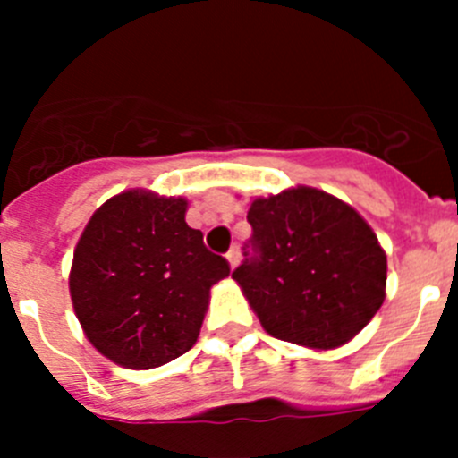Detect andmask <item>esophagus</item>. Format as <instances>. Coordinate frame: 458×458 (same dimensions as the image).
<instances>
[{"label": "esophagus", "instance_id": "esophagus-1", "mask_svg": "<svg viewBox=\"0 0 458 458\" xmlns=\"http://www.w3.org/2000/svg\"><path fill=\"white\" fill-rule=\"evenodd\" d=\"M225 259H228L230 267H234L239 263V259H242V252H239V248L234 246V248H230V252H228V255H225Z\"/></svg>", "mask_w": 458, "mask_h": 458}]
</instances>
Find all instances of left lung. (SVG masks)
Segmentation results:
<instances>
[{
	"label": "left lung",
	"mask_w": 458,
	"mask_h": 458,
	"mask_svg": "<svg viewBox=\"0 0 458 458\" xmlns=\"http://www.w3.org/2000/svg\"><path fill=\"white\" fill-rule=\"evenodd\" d=\"M252 237L233 272L272 336L336 348L370 323L386 299V252L348 203L299 186L248 210Z\"/></svg>",
	"instance_id": "left-lung-1"
}]
</instances>
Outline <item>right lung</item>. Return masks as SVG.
<instances>
[{
    "instance_id": "add662e5",
    "label": "right lung",
    "mask_w": 458,
    "mask_h": 458,
    "mask_svg": "<svg viewBox=\"0 0 458 458\" xmlns=\"http://www.w3.org/2000/svg\"><path fill=\"white\" fill-rule=\"evenodd\" d=\"M186 199L143 191L113 197L75 248L71 297L90 344L132 370L164 366L195 345L208 294L230 263L186 224Z\"/></svg>"
}]
</instances>
